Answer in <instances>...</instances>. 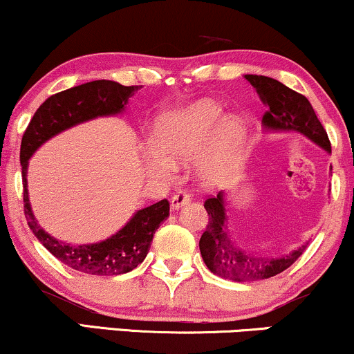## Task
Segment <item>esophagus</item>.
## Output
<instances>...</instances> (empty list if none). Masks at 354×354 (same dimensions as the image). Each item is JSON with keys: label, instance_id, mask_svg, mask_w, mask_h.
Listing matches in <instances>:
<instances>
[{"label": "esophagus", "instance_id": "1", "mask_svg": "<svg viewBox=\"0 0 354 354\" xmlns=\"http://www.w3.org/2000/svg\"><path fill=\"white\" fill-rule=\"evenodd\" d=\"M190 202V195L185 192V190H177L176 194H174V197L170 198V207H172L174 210H178L182 205H185V203Z\"/></svg>", "mask_w": 354, "mask_h": 354}]
</instances>
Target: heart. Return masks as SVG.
Returning a JSON list of instances; mask_svg holds the SVG:
<instances>
[{"label":"heart","mask_w":354,"mask_h":354,"mask_svg":"<svg viewBox=\"0 0 354 354\" xmlns=\"http://www.w3.org/2000/svg\"><path fill=\"white\" fill-rule=\"evenodd\" d=\"M247 129L236 115H227L220 104L201 99L165 112L157 120L152 147L145 152L147 167L157 176L170 177L176 164L192 160L205 184H217L239 156Z\"/></svg>","instance_id":"obj_1"}]
</instances>
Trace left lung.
<instances>
[{
    "instance_id": "left-lung-1",
    "label": "left lung",
    "mask_w": 354,
    "mask_h": 354,
    "mask_svg": "<svg viewBox=\"0 0 354 354\" xmlns=\"http://www.w3.org/2000/svg\"><path fill=\"white\" fill-rule=\"evenodd\" d=\"M245 79L255 87L261 102L267 106V112L261 119L267 131L300 132L326 152H331L325 127L305 95L267 76L245 74ZM203 207L209 214V223L201 236L198 247L207 268L217 277L234 281H260L272 278L292 267L308 245H301L283 257L260 255L259 252L243 248L230 235L223 192H218L217 197L207 198Z\"/></svg>"
}]
</instances>
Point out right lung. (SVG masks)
I'll use <instances>...</instances> for the list:
<instances>
[{"mask_svg": "<svg viewBox=\"0 0 354 354\" xmlns=\"http://www.w3.org/2000/svg\"><path fill=\"white\" fill-rule=\"evenodd\" d=\"M139 89L140 86H122L115 81L99 79L54 94L35 112L21 140L19 160L28 225L46 250L51 252L64 265L87 275H120L142 263L151 248L153 234L169 217L167 198L137 210L118 234L102 242L89 245L64 243L44 232L32 215L26 180L28 160L46 140L66 129L101 115H115L126 111L129 99Z\"/></svg>", "mask_w": 354, "mask_h": 354, "instance_id": "add662e5", "label": "right lung"}]
</instances>
